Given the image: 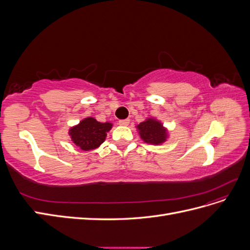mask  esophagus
<instances>
[{
    "instance_id": "esophagus-1",
    "label": "esophagus",
    "mask_w": 250,
    "mask_h": 250,
    "mask_svg": "<svg viewBox=\"0 0 250 250\" xmlns=\"http://www.w3.org/2000/svg\"><path fill=\"white\" fill-rule=\"evenodd\" d=\"M128 124H129V120L128 119L119 121V125H121V126H128Z\"/></svg>"
}]
</instances>
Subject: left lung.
Masks as SVG:
<instances>
[{"instance_id":"obj_1","label":"left lung","mask_w":250,"mask_h":250,"mask_svg":"<svg viewBox=\"0 0 250 250\" xmlns=\"http://www.w3.org/2000/svg\"><path fill=\"white\" fill-rule=\"evenodd\" d=\"M135 127L139 131L140 138L150 145H162L169 137L167 128L164 127L161 121L154 118H148Z\"/></svg>"}]
</instances>
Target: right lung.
I'll list each match as a JSON object with an SVG mask.
<instances>
[{
    "label": "right lung",
    "mask_w": 250,
    "mask_h": 250,
    "mask_svg": "<svg viewBox=\"0 0 250 250\" xmlns=\"http://www.w3.org/2000/svg\"><path fill=\"white\" fill-rule=\"evenodd\" d=\"M112 123H101L93 117L81 120L79 124L70 128L69 135L72 142L83 151L94 150L99 147L106 139Z\"/></svg>",
    "instance_id": "obj_1"
}]
</instances>
